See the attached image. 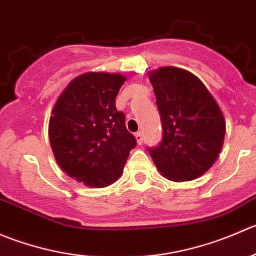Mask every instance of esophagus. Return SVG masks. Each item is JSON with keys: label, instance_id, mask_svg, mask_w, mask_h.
Wrapping results in <instances>:
<instances>
[{"label": "esophagus", "instance_id": "34e87169", "mask_svg": "<svg viewBox=\"0 0 256 256\" xmlns=\"http://www.w3.org/2000/svg\"><path fill=\"white\" fill-rule=\"evenodd\" d=\"M134 136H136V143L138 144L143 143V133H142V132H136V133L134 134Z\"/></svg>", "mask_w": 256, "mask_h": 256}]
</instances>
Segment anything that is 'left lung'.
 Segmentation results:
<instances>
[{"label": "left lung", "mask_w": 256, "mask_h": 256, "mask_svg": "<svg viewBox=\"0 0 256 256\" xmlns=\"http://www.w3.org/2000/svg\"><path fill=\"white\" fill-rule=\"evenodd\" d=\"M163 139L149 148L164 178L188 182L210 169L219 156L225 136L222 110L204 83L193 73L176 67L149 72Z\"/></svg>", "instance_id": "obj_1"}]
</instances>
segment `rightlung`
I'll list each match as a JSON object with an SVG mask.
<instances>
[{
  "mask_svg": "<svg viewBox=\"0 0 256 256\" xmlns=\"http://www.w3.org/2000/svg\"><path fill=\"white\" fill-rule=\"evenodd\" d=\"M126 80L120 73H83L68 83L50 113L48 136L56 162L90 188L114 183L136 144L126 116L116 108Z\"/></svg>",
  "mask_w": 256,
  "mask_h": 256,
  "instance_id": "1",
  "label": "right lung"
}]
</instances>
